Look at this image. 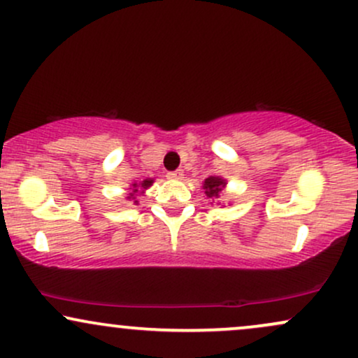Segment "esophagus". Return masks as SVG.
<instances>
[{"label":"esophagus","instance_id":"1","mask_svg":"<svg viewBox=\"0 0 358 358\" xmlns=\"http://www.w3.org/2000/svg\"><path fill=\"white\" fill-rule=\"evenodd\" d=\"M166 176H168V180H182V178H183V171H182V170L168 171Z\"/></svg>","mask_w":358,"mask_h":358}]
</instances>
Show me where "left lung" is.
Here are the masks:
<instances>
[{"mask_svg":"<svg viewBox=\"0 0 358 358\" xmlns=\"http://www.w3.org/2000/svg\"><path fill=\"white\" fill-rule=\"evenodd\" d=\"M227 187V180L222 178V176H208L205 178L203 182V192L205 196H207L210 202L208 203H217L220 205V199H222V193H224V188Z\"/></svg>","mask_w":358,"mask_h":358,"instance_id":"obj_1","label":"left lung"}]
</instances>
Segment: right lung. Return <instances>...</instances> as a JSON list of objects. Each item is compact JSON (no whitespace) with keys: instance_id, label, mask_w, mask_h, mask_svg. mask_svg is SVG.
Here are the masks:
<instances>
[{"instance_id":"1","label":"right lung","mask_w":358,"mask_h":358,"mask_svg":"<svg viewBox=\"0 0 358 358\" xmlns=\"http://www.w3.org/2000/svg\"><path fill=\"white\" fill-rule=\"evenodd\" d=\"M153 182H155L153 178H146L143 180V182H133L129 185V188H127L126 200H129V202L138 205V196L145 195V192L151 187V185H153Z\"/></svg>"}]
</instances>
